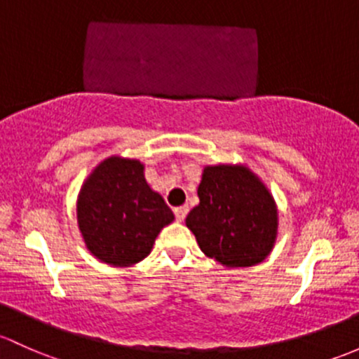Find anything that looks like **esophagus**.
<instances>
[{"label":"esophagus","mask_w":359,"mask_h":359,"mask_svg":"<svg viewBox=\"0 0 359 359\" xmlns=\"http://www.w3.org/2000/svg\"><path fill=\"white\" fill-rule=\"evenodd\" d=\"M173 213H175V218L179 222H182L184 218L187 217V213H189V206L187 205H184V206H179V208H175L173 210Z\"/></svg>","instance_id":"34e87169"}]
</instances>
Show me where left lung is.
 Wrapping results in <instances>:
<instances>
[{"instance_id":"8db88e82","label":"left lung","mask_w":359,"mask_h":359,"mask_svg":"<svg viewBox=\"0 0 359 359\" xmlns=\"http://www.w3.org/2000/svg\"><path fill=\"white\" fill-rule=\"evenodd\" d=\"M199 205L186 225L210 258L230 269L263 262L277 239V206L265 184L243 165L205 167Z\"/></svg>"}]
</instances>
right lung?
<instances>
[{
	"mask_svg": "<svg viewBox=\"0 0 359 359\" xmlns=\"http://www.w3.org/2000/svg\"><path fill=\"white\" fill-rule=\"evenodd\" d=\"M77 222L97 259L130 266L149 255L173 213L148 186L141 161L111 156L93 170L79 192Z\"/></svg>",
	"mask_w": 359,
	"mask_h": 359,
	"instance_id": "right-lung-1",
	"label": "right lung"
}]
</instances>
